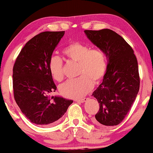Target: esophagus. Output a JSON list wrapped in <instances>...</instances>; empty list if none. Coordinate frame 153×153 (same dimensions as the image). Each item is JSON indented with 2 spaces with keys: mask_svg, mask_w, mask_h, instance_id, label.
Here are the masks:
<instances>
[{
  "mask_svg": "<svg viewBox=\"0 0 153 153\" xmlns=\"http://www.w3.org/2000/svg\"><path fill=\"white\" fill-rule=\"evenodd\" d=\"M88 99V98H84L82 99H76L75 101H76V102H86Z\"/></svg>",
  "mask_w": 153,
  "mask_h": 153,
  "instance_id": "1",
  "label": "esophagus"
}]
</instances>
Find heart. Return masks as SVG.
I'll list each match as a JSON object with an SVG mask.
<instances>
[{"mask_svg": "<svg viewBox=\"0 0 153 153\" xmlns=\"http://www.w3.org/2000/svg\"><path fill=\"white\" fill-rule=\"evenodd\" d=\"M62 54L69 62L78 63L77 75L74 80H68L59 87L61 94L69 98L84 96L93 88V83L98 84L105 74L108 63L105 53L98 48H91L88 45L75 41L65 47ZM49 70L53 79L61 81L64 78L63 63L59 57H51Z\"/></svg>", "mask_w": 153, "mask_h": 153, "instance_id": "1", "label": "heart"}]
</instances>
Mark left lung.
Returning <instances> with one entry per match:
<instances>
[{"label": "left lung", "instance_id": "left-lung-1", "mask_svg": "<svg viewBox=\"0 0 153 153\" xmlns=\"http://www.w3.org/2000/svg\"><path fill=\"white\" fill-rule=\"evenodd\" d=\"M84 32L108 58L102 84L92 95L100 105L93 122L100 126H116L127 114L139 91L137 59L131 45L114 31L104 29Z\"/></svg>", "mask_w": 153, "mask_h": 153}]
</instances>
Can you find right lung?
I'll list each match as a JSON object with an SVG mask.
<instances>
[{
	"label": "right lung",
	"mask_w": 153,
	"mask_h": 153,
	"mask_svg": "<svg viewBox=\"0 0 153 153\" xmlns=\"http://www.w3.org/2000/svg\"><path fill=\"white\" fill-rule=\"evenodd\" d=\"M65 31H44L26 43L13 67L14 98L31 122L50 125L64 115L73 100L50 96L56 91L48 63Z\"/></svg>",
	"instance_id": "right-lung-1"
}]
</instances>
